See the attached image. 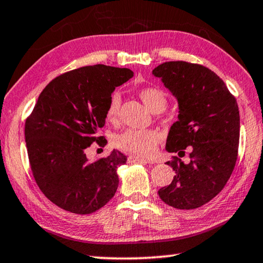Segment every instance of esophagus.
Listing matches in <instances>:
<instances>
[{
	"mask_svg": "<svg viewBox=\"0 0 263 263\" xmlns=\"http://www.w3.org/2000/svg\"><path fill=\"white\" fill-rule=\"evenodd\" d=\"M127 161L128 162H141V164H151V161H149V160L143 159V158H138V157H133V156L128 157Z\"/></svg>",
	"mask_w": 263,
	"mask_h": 263,
	"instance_id": "esophagus-1",
	"label": "esophagus"
}]
</instances>
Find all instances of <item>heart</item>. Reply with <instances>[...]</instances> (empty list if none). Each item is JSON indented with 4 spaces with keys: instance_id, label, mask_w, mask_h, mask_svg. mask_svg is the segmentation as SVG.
Returning a JSON list of instances; mask_svg holds the SVG:
<instances>
[{
    "instance_id": "heart-1",
    "label": "heart",
    "mask_w": 263,
    "mask_h": 263,
    "mask_svg": "<svg viewBox=\"0 0 263 263\" xmlns=\"http://www.w3.org/2000/svg\"><path fill=\"white\" fill-rule=\"evenodd\" d=\"M138 95L143 103L153 114H159V112L164 111L168 104L167 95H166L165 91L158 89V87H144L139 91ZM119 111L120 96L118 93H114L109 99L105 112L107 122H118ZM159 140L160 136L157 131L128 128V130H125L116 137L115 144L117 147L123 149L125 152L135 154V156L138 157L147 158L156 153Z\"/></svg>"
}]
</instances>
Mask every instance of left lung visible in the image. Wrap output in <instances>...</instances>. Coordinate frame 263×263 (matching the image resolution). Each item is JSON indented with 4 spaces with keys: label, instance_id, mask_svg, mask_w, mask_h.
I'll return each instance as SVG.
<instances>
[{
    "label": "left lung",
    "instance_id": "left-lung-1",
    "mask_svg": "<svg viewBox=\"0 0 263 263\" xmlns=\"http://www.w3.org/2000/svg\"><path fill=\"white\" fill-rule=\"evenodd\" d=\"M152 73L178 99V122L170 128L166 149L185 156L167 161L176 172L172 182L158 191L160 199L178 210H194L216 197L235 167L240 115L234 96L206 66L184 61L165 62Z\"/></svg>",
    "mask_w": 263,
    "mask_h": 263
}]
</instances>
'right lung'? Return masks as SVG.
<instances>
[{
    "instance_id": "1",
    "label": "right lung",
    "mask_w": 263,
    "mask_h": 263,
    "mask_svg": "<svg viewBox=\"0 0 263 263\" xmlns=\"http://www.w3.org/2000/svg\"><path fill=\"white\" fill-rule=\"evenodd\" d=\"M130 69L104 64L83 66L53 78L26 120V143L32 176L50 201L76 214L106 205L119 184L117 168L126 157L117 149L89 161L86 149L106 139L107 103L117 86L132 78Z\"/></svg>"
}]
</instances>
